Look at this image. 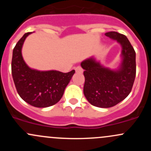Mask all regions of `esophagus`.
<instances>
[{"mask_svg":"<svg viewBox=\"0 0 151 151\" xmlns=\"http://www.w3.org/2000/svg\"><path fill=\"white\" fill-rule=\"evenodd\" d=\"M74 69H75V71L77 73H80V74L83 73V68H82L80 66H77Z\"/></svg>","mask_w":151,"mask_h":151,"instance_id":"esophagus-1","label":"esophagus"}]
</instances>
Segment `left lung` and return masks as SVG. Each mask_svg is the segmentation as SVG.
I'll return each mask as SVG.
<instances>
[{"mask_svg":"<svg viewBox=\"0 0 151 151\" xmlns=\"http://www.w3.org/2000/svg\"><path fill=\"white\" fill-rule=\"evenodd\" d=\"M105 35L121 46L122 60L119 66L111 69L94 57L81 63L85 79V98L92 105L101 108L111 107L125 99L132 91L136 76V53L127 37L115 31Z\"/></svg>","mask_w":151,"mask_h":151,"instance_id":"8db88e82","label":"left lung"}]
</instances>
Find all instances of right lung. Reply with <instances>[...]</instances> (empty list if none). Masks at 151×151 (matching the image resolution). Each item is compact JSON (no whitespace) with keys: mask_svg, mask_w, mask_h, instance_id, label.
<instances>
[{"mask_svg":"<svg viewBox=\"0 0 151 151\" xmlns=\"http://www.w3.org/2000/svg\"><path fill=\"white\" fill-rule=\"evenodd\" d=\"M30 33L32 32L25 33L14 48L12 77L18 94L25 102L36 107H48L60 101L75 71L63 73L56 70L39 71L30 68L23 60L22 48Z\"/></svg>","mask_w":151,"mask_h":151,"instance_id":"1","label":"right lung"}]
</instances>
